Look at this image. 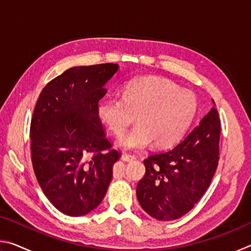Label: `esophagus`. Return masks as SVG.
Here are the masks:
<instances>
[{"label":"esophagus","instance_id":"1","mask_svg":"<svg viewBox=\"0 0 251 251\" xmlns=\"http://www.w3.org/2000/svg\"><path fill=\"white\" fill-rule=\"evenodd\" d=\"M134 159H136V156H134V155L124 154V155L122 156V160H124V161H131V160H134Z\"/></svg>","mask_w":251,"mask_h":251}]
</instances>
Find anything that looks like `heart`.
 <instances>
[{"label": "heart", "mask_w": 251, "mask_h": 251, "mask_svg": "<svg viewBox=\"0 0 251 251\" xmlns=\"http://www.w3.org/2000/svg\"><path fill=\"white\" fill-rule=\"evenodd\" d=\"M197 112L192 92L158 77H139L125 85L122 97L106 96L97 106L100 122L121 137L137 116L138 124L123 136L118 145L141 151L150 144L167 148L180 141Z\"/></svg>", "instance_id": "1"}]
</instances>
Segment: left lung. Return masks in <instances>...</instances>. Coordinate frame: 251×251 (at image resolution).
<instances>
[{"mask_svg": "<svg viewBox=\"0 0 251 251\" xmlns=\"http://www.w3.org/2000/svg\"><path fill=\"white\" fill-rule=\"evenodd\" d=\"M220 118L215 104L199 125L173 150L144 160L146 173L136 194L144 210L175 220L192 210L209 187L219 161Z\"/></svg>", "mask_w": 251, "mask_h": 251, "instance_id": "obj_1", "label": "left lung"}]
</instances>
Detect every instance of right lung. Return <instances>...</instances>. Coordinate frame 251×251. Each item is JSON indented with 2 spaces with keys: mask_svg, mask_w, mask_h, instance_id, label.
Instances as JSON below:
<instances>
[{
  "mask_svg": "<svg viewBox=\"0 0 251 251\" xmlns=\"http://www.w3.org/2000/svg\"><path fill=\"white\" fill-rule=\"evenodd\" d=\"M117 70L113 63L72 67L45 85L34 108V173L49 201L72 217L100 205L122 156L97 115L103 86Z\"/></svg>",
  "mask_w": 251,
  "mask_h": 251,
  "instance_id": "right-lung-1",
  "label": "right lung"
}]
</instances>
